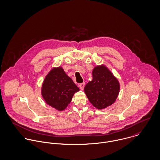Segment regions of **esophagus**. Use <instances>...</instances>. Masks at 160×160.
<instances>
[{"instance_id": "esophagus-1", "label": "esophagus", "mask_w": 160, "mask_h": 160, "mask_svg": "<svg viewBox=\"0 0 160 160\" xmlns=\"http://www.w3.org/2000/svg\"><path fill=\"white\" fill-rule=\"evenodd\" d=\"M84 86H85V83H84V82L81 83V84H80L79 85V87L80 88V89H81V91H82V90L84 89Z\"/></svg>"}]
</instances>
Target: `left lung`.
I'll return each instance as SVG.
<instances>
[{
	"instance_id": "1",
	"label": "left lung",
	"mask_w": 160,
	"mask_h": 160,
	"mask_svg": "<svg viewBox=\"0 0 160 160\" xmlns=\"http://www.w3.org/2000/svg\"><path fill=\"white\" fill-rule=\"evenodd\" d=\"M92 78L84 88V92L92 105L102 110L114 103L119 95L120 85L113 74L102 65L93 68Z\"/></svg>"
}]
</instances>
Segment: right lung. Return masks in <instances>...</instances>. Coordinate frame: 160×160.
<instances>
[{"instance_id":"right-lung-1","label":"right lung","mask_w":160,"mask_h":160,"mask_svg":"<svg viewBox=\"0 0 160 160\" xmlns=\"http://www.w3.org/2000/svg\"><path fill=\"white\" fill-rule=\"evenodd\" d=\"M79 89L68 76L63 69H52L42 83L41 94L46 103L58 111L64 110L71 102L74 93Z\"/></svg>"}]
</instances>
